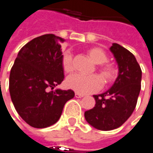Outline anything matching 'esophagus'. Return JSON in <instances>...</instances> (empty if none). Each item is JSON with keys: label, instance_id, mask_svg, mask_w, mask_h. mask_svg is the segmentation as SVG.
<instances>
[{"label": "esophagus", "instance_id": "1", "mask_svg": "<svg viewBox=\"0 0 153 153\" xmlns=\"http://www.w3.org/2000/svg\"><path fill=\"white\" fill-rule=\"evenodd\" d=\"M84 97V95H82V94H79V93H75V97L77 98H80V97Z\"/></svg>", "mask_w": 153, "mask_h": 153}]
</instances>
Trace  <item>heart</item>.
I'll use <instances>...</instances> for the list:
<instances>
[{
	"label": "heart",
	"mask_w": 153,
	"mask_h": 153,
	"mask_svg": "<svg viewBox=\"0 0 153 153\" xmlns=\"http://www.w3.org/2000/svg\"><path fill=\"white\" fill-rule=\"evenodd\" d=\"M88 55L95 64L99 65L97 70L105 83H110L116 79L118 70L114 65L105 63L107 60V55L102 48H91L88 50ZM62 67L65 73H72L74 71L73 56L68 51L64 53L62 56ZM66 85L77 93L88 94L98 90L102 86V80L100 77L96 74L89 76L74 74L67 78Z\"/></svg>",
	"instance_id": "obj_1"
}]
</instances>
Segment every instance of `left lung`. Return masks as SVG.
I'll use <instances>...</instances> for the list:
<instances>
[{
	"label": "left lung",
	"mask_w": 153,
	"mask_h": 153,
	"mask_svg": "<svg viewBox=\"0 0 153 153\" xmlns=\"http://www.w3.org/2000/svg\"><path fill=\"white\" fill-rule=\"evenodd\" d=\"M110 50L118 64L119 75L106 92L93 96L95 107L84 113L88 124L103 131L120 127L131 116L141 90L142 70L135 56L117 43Z\"/></svg>",
	"instance_id": "left-lung-1"
}]
</instances>
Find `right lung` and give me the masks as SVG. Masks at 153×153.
Returning <instances> with one entry per match:
<instances>
[{"mask_svg": "<svg viewBox=\"0 0 153 153\" xmlns=\"http://www.w3.org/2000/svg\"><path fill=\"white\" fill-rule=\"evenodd\" d=\"M54 34L34 38L23 47L10 74V94L16 111L31 127L44 128L60 118L72 89H53L64 80L61 42Z\"/></svg>", "mask_w": 153, "mask_h": 153, "instance_id": "obj_1", "label": "right lung"}]
</instances>
